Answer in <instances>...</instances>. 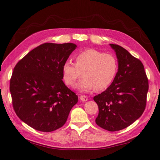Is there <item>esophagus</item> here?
Listing matches in <instances>:
<instances>
[{"mask_svg": "<svg viewBox=\"0 0 160 160\" xmlns=\"http://www.w3.org/2000/svg\"><path fill=\"white\" fill-rule=\"evenodd\" d=\"M80 100H82V102H86L88 100V98L86 96H80Z\"/></svg>", "mask_w": 160, "mask_h": 160, "instance_id": "34e87169", "label": "esophagus"}]
</instances>
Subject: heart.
Listing matches in <instances>:
<instances>
[{"label":"heart","mask_w":160,"mask_h":160,"mask_svg":"<svg viewBox=\"0 0 160 160\" xmlns=\"http://www.w3.org/2000/svg\"><path fill=\"white\" fill-rule=\"evenodd\" d=\"M75 60L76 63L70 60L63 63L62 76L67 85L73 87L83 72L84 77L78 84L81 91L106 89L117 76L118 62L113 54L88 49L78 53Z\"/></svg>","instance_id":"heart-1"}]
</instances>
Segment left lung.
Masks as SVG:
<instances>
[{"label": "left lung", "mask_w": 160, "mask_h": 160, "mask_svg": "<svg viewBox=\"0 0 160 160\" xmlns=\"http://www.w3.org/2000/svg\"><path fill=\"white\" fill-rule=\"evenodd\" d=\"M110 45L118 61L117 76L111 85L93 100L99 108L97 125L105 130L117 131L128 127L143 113L148 80L140 60L120 45Z\"/></svg>", "instance_id": "obj_1"}]
</instances>
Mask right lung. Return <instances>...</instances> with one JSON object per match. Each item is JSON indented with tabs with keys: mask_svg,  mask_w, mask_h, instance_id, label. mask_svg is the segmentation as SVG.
Instances as JSON below:
<instances>
[{
	"mask_svg": "<svg viewBox=\"0 0 160 160\" xmlns=\"http://www.w3.org/2000/svg\"><path fill=\"white\" fill-rule=\"evenodd\" d=\"M73 43L46 42L18 61L9 90L16 114L37 131L52 132L65 124L77 95L62 80L63 63L76 48Z\"/></svg>",
	"mask_w": 160,
	"mask_h": 160,
	"instance_id": "obj_1",
	"label": "right lung"
}]
</instances>
